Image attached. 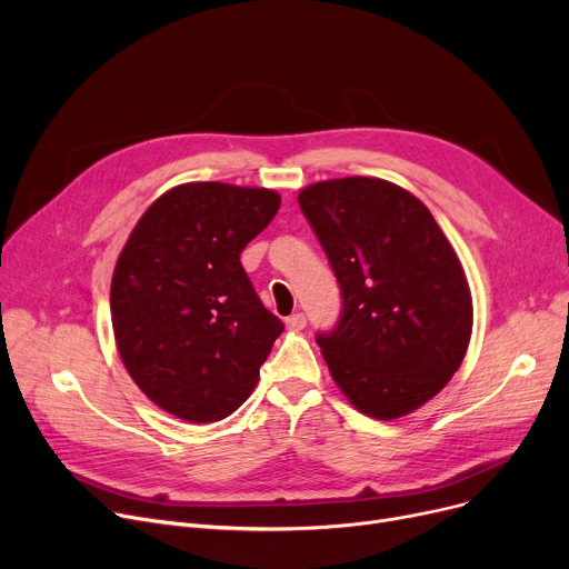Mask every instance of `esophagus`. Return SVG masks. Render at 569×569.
<instances>
[{
  "mask_svg": "<svg viewBox=\"0 0 569 569\" xmlns=\"http://www.w3.org/2000/svg\"><path fill=\"white\" fill-rule=\"evenodd\" d=\"M286 325L290 327V330H305L307 327V316L305 313H292L286 318Z\"/></svg>",
  "mask_w": 569,
  "mask_h": 569,
  "instance_id": "esophagus-1",
  "label": "esophagus"
}]
</instances>
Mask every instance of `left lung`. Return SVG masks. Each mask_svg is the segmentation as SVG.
I'll list each match as a JSON object with an SVG mask.
<instances>
[{
	"mask_svg": "<svg viewBox=\"0 0 569 569\" xmlns=\"http://www.w3.org/2000/svg\"><path fill=\"white\" fill-rule=\"evenodd\" d=\"M297 202L341 290L316 343L350 403L395 420L436 397L463 362L472 300L463 267L429 209L385 179L343 177Z\"/></svg>",
	"mask_w": 569,
	"mask_h": 569,
	"instance_id": "left-lung-1",
	"label": "left lung"
}]
</instances>
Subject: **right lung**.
Instances as JSON below:
<instances>
[{
  "mask_svg": "<svg viewBox=\"0 0 569 569\" xmlns=\"http://www.w3.org/2000/svg\"><path fill=\"white\" fill-rule=\"evenodd\" d=\"M267 189L174 187L147 209L110 286L117 350L140 390L182 420L217 422L242 406L283 332L239 253L279 212Z\"/></svg>",
  "mask_w": 569,
  "mask_h": 569,
  "instance_id": "1",
  "label": "right lung"
}]
</instances>
